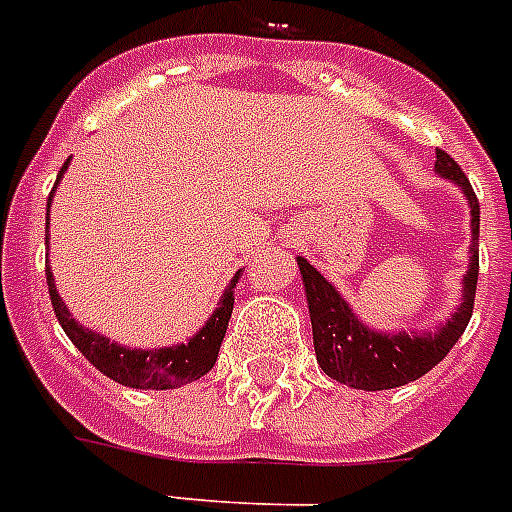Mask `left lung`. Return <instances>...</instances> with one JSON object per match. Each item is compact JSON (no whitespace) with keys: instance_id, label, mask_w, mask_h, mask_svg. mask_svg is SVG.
I'll list each match as a JSON object with an SVG mask.
<instances>
[{"instance_id":"1","label":"left lung","mask_w":512,"mask_h":512,"mask_svg":"<svg viewBox=\"0 0 512 512\" xmlns=\"http://www.w3.org/2000/svg\"><path fill=\"white\" fill-rule=\"evenodd\" d=\"M434 172L451 180L459 188L470 207V264L461 280V299L448 321H440L434 329H410V332H383L364 324L353 313L348 299L315 270L313 264L297 256L299 275L305 283L307 310L313 324V348L318 367L337 383L359 388V391H386L418 380L445 359L472 318L475 288H478V234L480 205L470 180L461 167L445 151H437Z\"/></svg>"}]
</instances>
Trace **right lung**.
Wrapping results in <instances>:
<instances>
[{
    "mask_svg": "<svg viewBox=\"0 0 512 512\" xmlns=\"http://www.w3.org/2000/svg\"><path fill=\"white\" fill-rule=\"evenodd\" d=\"M67 167L69 159L64 161L59 178H56V186H53L51 197H48V218H45V226H51V199L56 194L61 175L67 172ZM48 240L51 237H45V242ZM240 275L242 270L234 272V278L224 288V294L218 299V307L213 310V315L207 318L197 334L188 337L186 343L161 345V348H129V345L115 343V340H110L105 334L88 329V326L80 324L78 318H72L67 302L61 299L59 288H56L51 264L45 261V278H48V291H51L53 313L59 318L61 329L72 340V345L102 375H107L115 383H121V386L142 388V391H148V388H156V391L180 388L213 370L215 359H218V348L224 343L226 326H229V318H232L234 286H237Z\"/></svg>",
    "mask_w": 512,
    "mask_h": 512,
    "instance_id": "obj_1",
    "label": "right lung"
}]
</instances>
